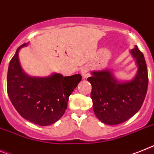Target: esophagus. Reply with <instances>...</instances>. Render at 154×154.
Instances as JSON below:
<instances>
[{
    "label": "esophagus",
    "instance_id": "34e87169",
    "mask_svg": "<svg viewBox=\"0 0 154 154\" xmlns=\"http://www.w3.org/2000/svg\"><path fill=\"white\" fill-rule=\"evenodd\" d=\"M88 71H89V68H88V66H86V65L82 67V68H81V71H80V72H81V74H82V76L83 79L87 78L88 76H89Z\"/></svg>",
    "mask_w": 154,
    "mask_h": 154
}]
</instances>
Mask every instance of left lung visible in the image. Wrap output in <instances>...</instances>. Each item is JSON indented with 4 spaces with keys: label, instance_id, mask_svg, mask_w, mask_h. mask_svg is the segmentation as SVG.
<instances>
[{
    "label": "left lung",
    "instance_id": "8db88e82",
    "mask_svg": "<svg viewBox=\"0 0 154 154\" xmlns=\"http://www.w3.org/2000/svg\"><path fill=\"white\" fill-rule=\"evenodd\" d=\"M138 67L130 81H119L110 69L93 71L87 80L91 83V98L95 115L104 124H121L141 108L148 87V72L143 54L137 46L130 51Z\"/></svg>",
    "mask_w": 154,
    "mask_h": 154
}]
</instances>
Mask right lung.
I'll list each match as a JSON object with an SVG mask.
<instances>
[{
    "instance_id": "obj_1",
    "label": "right lung",
    "mask_w": 154,
    "mask_h": 154,
    "mask_svg": "<svg viewBox=\"0 0 154 154\" xmlns=\"http://www.w3.org/2000/svg\"><path fill=\"white\" fill-rule=\"evenodd\" d=\"M18 47L9 63L7 90L11 103L22 118L38 125L47 126L58 121L68 107V97L78 86L80 74L63 76L53 73L47 77L27 75L21 67Z\"/></svg>"
}]
</instances>
